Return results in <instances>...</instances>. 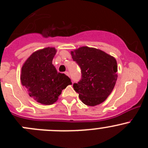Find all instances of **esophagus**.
<instances>
[{
    "label": "esophagus",
    "mask_w": 148,
    "mask_h": 148,
    "mask_svg": "<svg viewBox=\"0 0 148 148\" xmlns=\"http://www.w3.org/2000/svg\"><path fill=\"white\" fill-rule=\"evenodd\" d=\"M65 74L68 76V77H69V73L68 71H65Z\"/></svg>",
    "instance_id": "34e87169"
}]
</instances>
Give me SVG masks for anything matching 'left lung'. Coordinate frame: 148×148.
Segmentation results:
<instances>
[{"label": "left lung", "instance_id": "left-lung-1", "mask_svg": "<svg viewBox=\"0 0 148 148\" xmlns=\"http://www.w3.org/2000/svg\"><path fill=\"white\" fill-rule=\"evenodd\" d=\"M71 54L81 68V80L73 87L82 102L88 106L104 102L117 81L116 59L102 50L87 46L72 51Z\"/></svg>", "mask_w": 148, "mask_h": 148}]
</instances>
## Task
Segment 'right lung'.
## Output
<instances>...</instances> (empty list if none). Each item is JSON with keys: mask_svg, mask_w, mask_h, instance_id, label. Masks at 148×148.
Returning a JSON list of instances; mask_svg holds the SVG:
<instances>
[{"mask_svg": "<svg viewBox=\"0 0 148 148\" xmlns=\"http://www.w3.org/2000/svg\"><path fill=\"white\" fill-rule=\"evenodd\" d=\"M56 53L53 47L36 51L21 68L22 85L27 88L31 97L46 105L56 102L62 90L71 84V79L64 74L57 72L52 64Z\"/></svg>", "mask_w": 148, "mask_h": 148, "instance_id": "right-lung-1", "label": "right lung"}]
</instances>
